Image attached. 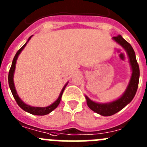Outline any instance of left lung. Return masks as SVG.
<instances>
[{
    "label": "left lung",
    "instance_id": "8db88e82",
    "mask_svg": "<svg viewBox=\"0 0 147 147\" xmlns=\"http://www.w3.org/2000/svg\"><path fill=\"white\" fill-rule=\"evenodd\" d=\"M112 39L115 42H117L119 45H120L127 52L131 66V69H132V75H131L129 84L127 86L124 94L120 98L115 101L106 103V104H100V103L91 101L88 97L86 96V101H87L88 107L91 110L102 116H111L112 115H115V113H117L122 109H123L126 105H128L135 96L137 88H138V81H139V67L137 63L135 52L132 46L120 35L113 37Z\"/></svg>",
    "mask_w": 147,
    "mask_h": 147
}]
</instances>
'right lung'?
Here are the masks:
<instances>
[{
    "label": "right lung",
    "mask_w": 147,
    "mask_h": 147,
    "mask_svg": "<svg viewBox=\"0 0 147 147\" xmlns=\"http://www.w3.org/2000/svg\"><path fill=\"white\" fill-rule=\"evenodd\" d=\"M32 36H30V38H28L27 40V42H26L25 44L20 49V50L16 52V55H15L14 58H13V61H12V64H11V67L10 68V70H9V87H10L11 89V91L12 94H13V96L14 98V99L16 100V103H17V105L23 109V110L26 111V112H29V113L32 114V115H46L49 114L50 112H51L52 111L54 110L56 108L58 107V105H59L60 101H61V96H62L63 92H64V88H65L66 86L67 85H65L64 86V88H62L61 90V93L59 94V98H57V100L55 102H53L52 105H51L50 106H48L46 107H32V106H30V105H26L25 103L23 102L22 101L21 98L19 97L18 96L17 93H16V88H15V86H14V83H13V74H14V71H15V67H16V60H17L18 57H19V55L20 53H21L22 51L24 49V48L25 47V46L27 45V42L30 40V38H32Z\"/></svg>",
    "instance_id": "obj_1"
}]
</instances>
